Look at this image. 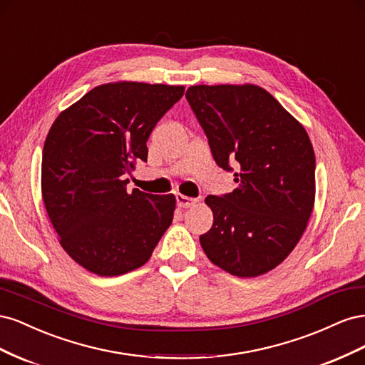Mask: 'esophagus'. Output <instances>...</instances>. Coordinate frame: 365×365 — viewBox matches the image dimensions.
<instances>
[{"label":"esophagus","instance_id":"obj_1","mask_svg":"<svg viewBox=\"0 0 365 365\" xmlns=\"http://www.w3.org/2000/svg\"><path fill=\"white\" fill-rule=\"evenodd\" d=\"M176 204H178V207H181V208H189L196 204V200L195 197H189V196H184V195L178 193L176 195Z\"/></svg>","mask_w":365,"mask_h":365}]
</instances>
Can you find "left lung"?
I'll return each instance as SVG.
<instances>
[{
	"label": "left lung",
	"mask_w": 365,
	"mask_h": 365,
	"mask_svg": "<svg viewBox=\"0 0 365 365\" xmlns=\"http://www.w3.org/2000/svg\"><path fill=\"white\" fill-rule=\"evenodd\" d=\"M187 102L219 168L236 189L208 195L213 225L200 237L207 257L236 277H257L289 256L315 202V153L303 125L262 86L195 85Z\"/></svg>",
	"instance_id": "left-lung-1"
}]
</instances>
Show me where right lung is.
<instances>
[{"label": "right lung", "mask_w": 365, "mask_h": 365, "mask_svg": "<svg viewBox=\"0 0 365 365\" xmlns=\"http://www.w3.org/2000/svg\"><path fill=\"white\" fill-rule=\"evenodd\" d=\"M184 86L114 82L93 88L54 120L43 143L41 190L68 256L101 277L145 264L172 224L173 195L126 190L148 161L146 141Z\"/></svg>", "instance_id": "right-lung-1"}]
</instances>
